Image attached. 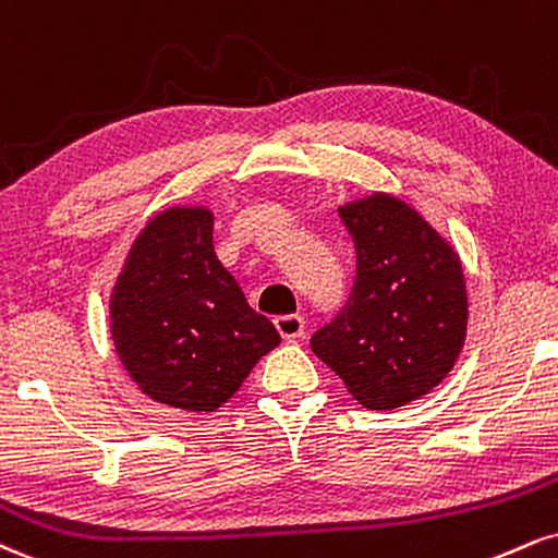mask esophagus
Wrapping results in <instances>:
<instances>
[{"label":"esophagus","instance_id":"esophagus-1","mask_svg":"<svg viewBox=\"0 0 558 558\" xmlns=\"http://www.w3.org/2000/svg\"><path fill=\"white\" fill-rule=\"evenodd\" d=\"M275 327L286 340H296L304 335V317L301 314H280V317H275Z\"/></svg>","mask_w":558,"mask_h":558}]
</instances>
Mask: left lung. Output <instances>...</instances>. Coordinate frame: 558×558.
Here are the masks:
<instances>
[{
	"mask_svg": "<svg viewBox=\"0 0 558 558\" xmlns=\"http://www.w3.org/2000/svg\"><path fill=\"white\" fill-rule=\"evenodd\" d=\"M355 246L345 306L312 335V351L372 411L424 398L465 343L468 296L460 257L392 194L340 207Z\"/></svg>",
	"mask_w": 558,
	"mask_h": 558,
	"instance_id": "left-lung-1",
	"label": "left lung"
}]
</instances>
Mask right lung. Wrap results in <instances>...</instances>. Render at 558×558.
Here are the masks:
<instances>
[{
    "instance_id": "obj_1",
    "label": "right lung",
    "mask_w": 558,
    "mask_h": 558,
    "mask_svg": "<svg viewBox=\"0 0 558 558\" xmlns=\"http://www.w3.org/2000/svg\"><path fill=\"white\" fill-rule=\"evenodd\" d=\"M111 338L147 398L210 413L280 343L213 246V213L171 207L134 239L111 296Z\"/></svg>"
}]
</instances>
